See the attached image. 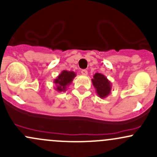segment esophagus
<instances>
[{"label": "esophagus", "mask_w": 157, "mask_h": 157, "mask_svg": "<svg viewBox=\"0 0 157 157\" xmlns=\"http://www.w3.org/2000/svg\"><path fill=\"white\" fill-rule=\"evenodd\" d=\"M81 74H83V75H87L88 72H87V71H86V70H82Z\"/></svg>", "instance_id": "34e87169"}]
</instances>
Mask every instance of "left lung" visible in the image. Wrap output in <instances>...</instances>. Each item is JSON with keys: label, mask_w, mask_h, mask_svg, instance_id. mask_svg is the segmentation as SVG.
<instances>
[{"label": "left lung", "mask_w": 157, "mask_h": 157, "mask_svg": "<svg viewBox=\"0 0 157 157\" xmlns=\"http://www.w3.org/2000/svg\"><path fill=\"white\" fill-rule=\"evenodd\" d=\"M92 83L96 89V92L101 99H105L111 93L112 83L105 75L96 73L92 79Z\"/></svg>", "instance_id": "1"}]
</instances>
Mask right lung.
Masks as SVG:
<instances>
[{
	"label": "right lung",
	"mask_w": 157,
	"mask_h": 157,
	"mask_svg": "<svg viewBox=\"0 0 157 157\" xmlns=\"http://www.w3.org/2000/svg\"><path fill=\"white\" fill-rule=\"evenodd\" d=\"M76 77V74L74 71H62L61 74L54 80L55 84V90L58 92H65L67 86L72 83L73 80Z\"/></svg>",
	"instance_id": "obj_1"
}]
</instances>
